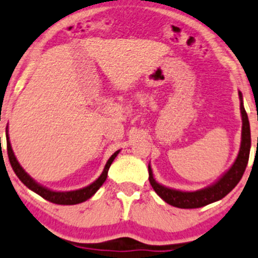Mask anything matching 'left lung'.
<instances>
[{"label": "left lung", "mask_w": 258, "mask_h": 258, "mask_svg": "<svg viewBox=\"0 0 258 258\" xmlns=\"http://www.w3.org/2000/svg\"><path fill=\"white\" fill-rule=\"evenodd\" d=\"M238 97H240V110L241 117H242V131H241V146L238 154L235 159L234 164L221 175L215 183L207 188L199 189L195 191H181L177 189L168 188V186L162 185L157 183L153 177L151 165L148 164V173H150V183L165 203L175 208L180 209H195L202 208L205 205L211 204L214 202L222 199L226 197L237 183L242 178L245 173L246 167L248 163V157H250L251 150V132H250V122H248L247 113H246L245 107H243L242 94L238 91Z\"/></svg>", "instance_id": "8db88e82"}]
</instances>
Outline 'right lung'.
Returning <instances> with one entry per match:
<instances>
[{
    "label": "right lung",
    "instance_id": "obj_1",
    "mask_svg": "<svg viewBox=\"0 0 258 258\" xmlns=\"http://www.w3.org/2000/svg\"><path fill=\"white\" fill-rule=\"evenodd\" d=\"M6 138H7V153H8V159H10V163L12 165L13 170H15L16 175L20 178V180L24 185L27 186L28 189H31L32 191L37 193L38 195H40L42 198H44L45 200L48 202L54 203V204H59V205H75L79 204V203L85 202V200L90 199L93 195L96 193L97 190L100 189V186L104 184V181L106 180L107 178V172L108 168H110L111 163L113 162V159L117 157V154L120 153V151H116L112 156L108 158L106 165H105L104 170H102L101 175L91 183L90 185L85 186V188L78 189V190H72V191H54L50 190V189L45 188V186L40 185L39 183H37L26 170L22 168V165L18 163L17 158H16L15 153H13L12 147H11V142H10V137H8V132L6 134Z\"/></svg>",
    "mask_w": 258,
    "mask_h": 258
}]
</instances>
